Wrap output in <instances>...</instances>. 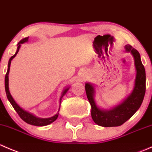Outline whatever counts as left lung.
Listing matches in <instances>:
<instances>
[{"instance_id":"1","label":"left lung","mask_w":152,"mask_h":152,"mask_svg":"<svg viewBox=\"0 0 152 152\" xmlns=\"http://www.w3.org/2000/svg\"><path fill=\"white\" fill-rule=\"evenodd\" d=\"M125 50L130 53L134 58L136 76L132 93L123 102L118 105L104 110L96 104L95 101L96 89L90 82L85 83L87 97L91 106V116L97 125L104 127L119 126L128 121L137 111L143 101L145 93V70L142 65L140 55L131 45H126Z\"/></svg>"}]
</instances>
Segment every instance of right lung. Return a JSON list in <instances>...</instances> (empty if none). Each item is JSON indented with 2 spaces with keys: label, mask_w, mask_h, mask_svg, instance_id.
Returning a JSON list of instances; mask_svg holds the SVG:
<instances>
[{
  "label": "right lung",
  "mask_w": 152,
  "mask_h": 152,
  "mask_svg": "<svg viewBox=\"0 0 152 152\" xmlns=\"http://www.w3.org/2000/svg\"><path fill=\"white\" fill-rule=\"evenodd\" d=\"M28 41V37H26L24 38V39H23L22 40L20 41L18 44V48H17L16 53H15V55H13V56L10 58V60H9L8 69H7V74H6V76H5L6 94H7V99H8V100L10 101L11 104L12 105L13 108L15 109V111L18 113V114L19 115L20 117L21 118L22 120H23L26 123L31 124V125L37 126H46V125H48V124L53 123V121H55L56 120V118H58V115H59V111L57 112V113H56L55 115L52 116V117L50 118H42L37 117V116H36L35 115H34L33 113H29V112L26 111V110H25L24 109H23L21 107H20L19 104H18V103L15 102V99H13V97H12V95H11L10 88H9V73H10L11 62H12V59L15 57L17 53H18V51H19V49L21 46V44H23L25 43V42H27ZM69 88H70V87H67L66 88L64 89V90L62 91V95H61V97L60 99H59V108H60V104H61V102H62V98H63V96L66 94V93L67 92V90H69Z\"/></svg>",
  "instance_id": "right-lung-1"
}]
</instances>
